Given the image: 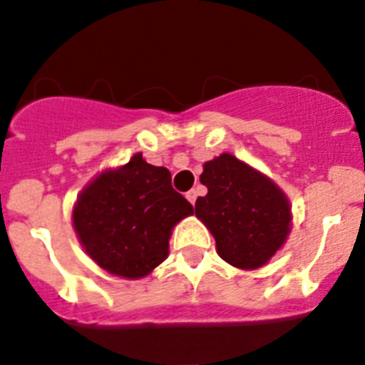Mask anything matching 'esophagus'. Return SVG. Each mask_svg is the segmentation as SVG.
Masks as SVG:
<instances>
[{
	"label": "esophagus",
	"instance_id": "obj_1",
	"mask_svg": "<svg viewBox=\"0 0 365 365\" xmlns=\"http://www.w3.org/2000/svg\"><path fill=\"white\" fill-rule=\"evenodd\" d=\"M186 199H188L192 205H195V201H197V190H190V192L186 193Z\"/></svg>",
	"mask_w": 365,
	"mask_h": 365
}]
</instances>
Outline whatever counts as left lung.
Returning a JSON list of instances; mask_svg holds the SVG:
<instances>
[{"label": "left lung", "mask_w": 365, "mask_h": 365, "mask_svg": "<svg viewBox=\"0 0 365 365\" xmlns=\"http://www.w3.org/2000/svg\"><path fill=\"white\" fill-rule=\"evenodd\" d=\"M208 188L195 215L212 232L222 259L237 269H259L278 252L291 232V202L269 177L222 153L202 166Z\"/></svg>", "instance_id": "1"}]
</instances>
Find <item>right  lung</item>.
Returning <instances> with one entry per match:
<instances>
[{"mask_svg": "<svg viewBox=\"0 0 365 365\" xmlns=\"http://www.w3.org/2000/svg\"><path fill=\"white\" fill-rule=\"evenodd\" d=\"M192 214L193 206L172 188V173L135 153L80 192L73 225L96 265L138 279L166 259L172 228Z\"/></svg>", "mask_w": 365, "mask_h": 365, "instance_id": "right-lung-1", "label": "right lung"}]
</instances>
